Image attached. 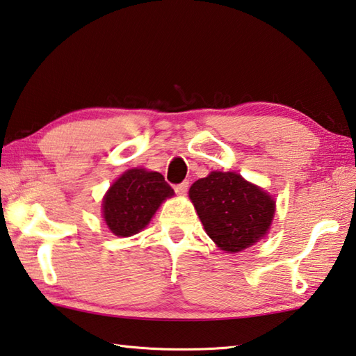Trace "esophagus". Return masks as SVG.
Instances as JSON below:
<instances>
[{
  "label": "esophagus",
  "instance_id": "1",
  "mask_svg": "<svg viewBox=\"0 0 356 356\" xmlns=\"http://www.w3.org/2000/svg\"><path fill=\"white\" fill-rule=\"evenodd\" d=\"M174 190H176L177 195H185L186 190H188V182H186V180H184L182 184H179V185L174 186Z\"/></svg>",
  "mask_w": 356,
  "mask_h": 356
}]
</instances>
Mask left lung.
I'll return each instance as SVG.
<instances>
[{
	"label": "left lung",
	"mask_w": 356,
	"mask_h": 356,
	"mask_svg": "<svg viewBox=\"0 0 356 356\" xmlns=\"http://www.w3.org/2000/svg\"><path fill=\"white\" fill-rule=\"evenodd\" d=\"M190 199L207 235L230 254L261 240L275 213V200L266 191L230 171H211L196 180Z\"/></svg>",
	"instance_id": "left-lung-1"
}]
</instances>
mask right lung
I'll use <instances>...</instances> for the list:
<instances>
[{
	"label": "right lung",
	"instance_id": "right-lung-1",
	"mask_svg": "<svg viewBox=\"0 0 356 356\" xmlns=\"http://www.w3.org/2000/svg\"><path fill=\"white\" fill-rule=\"evenodd\" d=\"M174 190L165 177L143 168L127 170L115 180L102 200V216L116 236H132L149 224L154 213Z\"/></svg>",
	"mask_w": 356,
	"mask_h": 356
}]
</instances>
